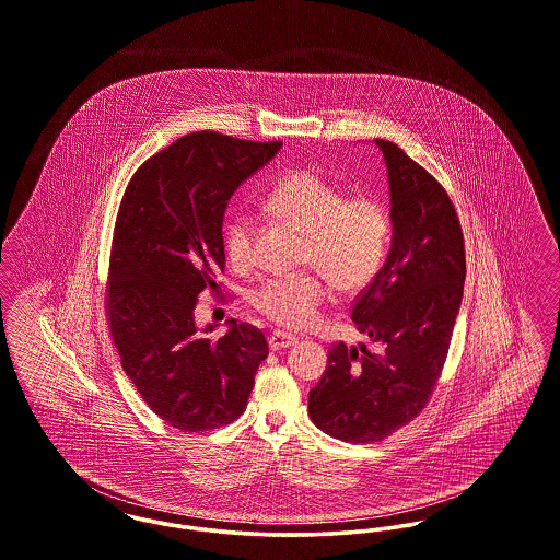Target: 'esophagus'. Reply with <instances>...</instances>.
I'll return each mask as SVG.
<instances>
[{
	"instance_id": "1",
	"label": "esophagus",
	"mask_w": 560,
	"mask_h": 560,
	"mask_svg": "<svg viewBox=\"0 0 560 560\" xmlns=\"http://www.w3.org/2000/svg\"><path fill=\"white\" fill-rule=\"evenodd\" d=\"M269 349L271 351H282V349H289L294 342L296 337H292L289 332H280V330H273L268 337Z\"/></svg>"
}]
</instances>
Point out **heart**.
<instances>
[{
  "label": "heart",
  "mask_w": 560,
  "mask_h": 560,
  "mask_svg": "<svg viewBox=\"0 0 560 560\" xmlns=\"http://www.w3.org/2000/svg\"><path fill=\"white\" fill-rule=\"evenodd\" d=\"M266 209L307 234L303 264L319 271L269 278L253 292L257 312L284 328H307L335 289H365L387 259L390 215L372 195L347 196L341 186L312 171H292L269 190ZM257 225L248 213H234L223 225V248L230 266L246 269L255 261Z\"/></svg>",
  "instance_id": "heart-1"
}]
</instances>
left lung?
I'll return each instance as SVG.
<instances>
[{"label": "left lung", "mask_w": 560, "mask_h": 560, "mask_svg": "<svg viewBox=\"0 0 560 560\" xmlns=\"http://www.w3.org/2000/svg\"><path fill=\"white\" fill-rule=\"evenodd\" d=\"M389 173L393 238L385 266L351 307L370 339L335 342L310 390L317 429L349 443L389 438L427 406L463 303L460 221L438 179L401 148L376 140Z\"/></svg>", "instance_id": "1"}]
</instances>
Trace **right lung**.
Here are the masks:
<instances>
[{"mask_svg":"<svg viewBox=\"0 0 560 560\" xmlns=\"http://www.w3.org/2000/svg\"><path fill=\"white\" fill-rule=\"evenodd\" d=\"M280 147L195 131L150 156L125 188L106 284L108 326L148 408L184 433L236 420L268 358L259 328L228 319V332L211 339L215 326L198 330L195 310L200 292H218L225 268L228 200Z\"/></svg>","mask_w":560,"mask_h":560,"instance_id":"add662e5","label":"right lung"}]
</instances>
